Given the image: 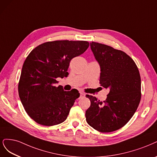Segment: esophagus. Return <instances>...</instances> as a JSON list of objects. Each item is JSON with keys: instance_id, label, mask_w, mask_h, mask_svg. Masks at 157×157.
<instances>
[{"instance_id": "34e87169", "label": "esophagus", "mask_w": 157, "mask_h": 157, "mask_svg": "<svg viewBox=\"0 0 157 157\" xmlns=\"http://www.w3.org/2000/svg\"><path fill=\"white\" fill-rule=\"evenodd\" d=\"M85 97V94L83 92H80V98H83V97Z\"/></svg>"}]
</instances>
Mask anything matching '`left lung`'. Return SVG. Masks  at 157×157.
I'll use <instances>...</instances> for the list:
<instances>
[{
    "label": "left lung",
    "instance_id": "obj_1",
    "mask_svg": "<svg viewBox=\"0 0 157 157\" xmlns=\"http://www.w3.org/2000/svg\"><path fill=\"white\" fill-rule=\"evenodd\" d=\"M90 47L101 67L99 83L110 91L103 102L86 95L91 102L86 121L99 132H113L126 125L137 110L141 99L140 73L123 51L94 41Z\"/></svg>",
    "mask_w": 157,
    "mask_h": 157
}]
</instances>
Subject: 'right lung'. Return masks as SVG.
<instances>
[{
	"label": "right lung",
	"mask_w": 157,
	"mask_h": 157,
	"mask_svg": "<svg viewBox=\"0 0 157 157\" xmlns=\"http://www.w3.org/2000/svg\"><path fill=\"white\" fill-rule=\"evenodd\" d=\"M86 41L58 40L42 44L32 50L23 63L18 85L26 112L36 123L56 125L66 120L80 96L78 91H64L55 86L58 77L67 73L70 61L89 47Z\"/></svg>",
	"instance_id": "add662e5"
}]
</instances>
